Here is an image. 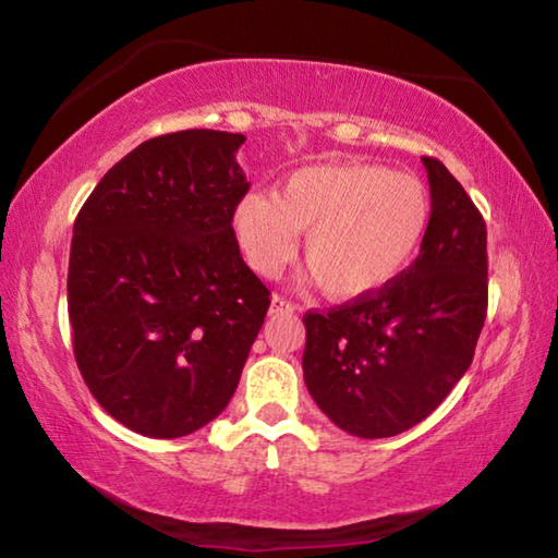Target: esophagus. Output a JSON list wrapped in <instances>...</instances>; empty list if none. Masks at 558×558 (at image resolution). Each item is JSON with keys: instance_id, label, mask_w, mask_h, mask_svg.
<instances>
[{"instance_id": "esophagus-1", "label": "esophagus", "mask_w": 558, "mask_h": 558, "mask_svg": "<svg viewBox=\"0 0 558 558\" xmlns=\"http://www.w3.org/2000/svg\"><path fill=\"white\" fill-rule=\"evenodd\" d=\"M298 310V305L295 302H290V300H286V298H280V295H272L270 298V315H282V313H295Z\"/></svg>"}]
</instances>
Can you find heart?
I'll use <instances>...</instances> for the list:
<instances>
[{"instance_id": "b5f03b06", "label": "heart", "mask_w": 558, "mask_h": 558, "mask_svg": "<svg viewBox=\"0 0 558 558\" xmlns=\"http://www.w3.org/2000/svg\"><path fill=\"white\" fill-rule=\"evenodd\" d=\"M433 204L418 179L384 165L300 167L272 194L233 206L235 243L263 278L278 276L302 241V260L327 298L366 300L389 288L418 256Z\"/></svg>"}]
</instances>
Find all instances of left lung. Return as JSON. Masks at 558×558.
<instances>
[{
  "label": "left lung",
  "mask_w": 558,
  "mask_h": 558,
  "mask_svg": "<svg viewBox=\"0 0 558 558\" xmlns=\"http://www.w3.org/2000/svg\"><path fill=\"white\" fill-rule=\"evenodd\" d=\"M423 165L433 216L418 258L376 295L302 317L307 391L359 438L399 436L436 411L485 325V219L446 165Z\"/></svg>",
  "instance_id": "1"
}]
</instances>
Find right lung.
Here are the masks:
<instances>
[{
	"mask_svg": "<svg viewBox=\"0 0 558 558\" xmlns=\"http://www.w3.org/2000/svg\"><path fill=\"white\" fill-rule=\"evenodd\" d=\"M243 143L219 130L147 140L73 223L75 364L102 409L147 438L189 436L226 409L270 307L231 226L248 192Z\"/></svg>",
	"mask_w": 558,
	"mask_h": 558,
	"instance_id": "1",
	"label": "right lung"
}]
</instances>
